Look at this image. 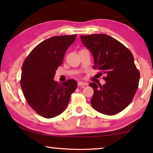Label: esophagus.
Returning <instances> with one entry per match:
<instances>
[{
    "mask_svg": "<svg viewBox=\"0 0 153 153\" xmlns=\"http://www.w3.org/2000/svg\"><path fill=\"white\" fill-rule=\"evenodd\" d=\"M77 84H78V86L87 85V83H84V82H79L78 83H77Z\"/></svg>",
    "mask_w": 153,
    "mask_h": 153,
    "instance_id": "34e87169",
    "label": "esophagus"
}]
</instances>
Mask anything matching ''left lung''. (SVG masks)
Returning a JSON list of instances; mask_svg holds the SVG:
<instances>
[{"instance_id": "1", "label": "left lung", "mask_w": 153, "mask_h": 153, "mask_svg": "<svg viewBox=\"0 0 153 153\" xmlns=\"http://www.w3.org/2000/svg\"><path fill=\"white\" fill-rule=\"evenodd\" d=\"M80 38L93 55V68L106 75L104 85L89 83L94 89L91 106L104 114L120 112L131 103L138 88L140 74L134 56L128 48L110 35H81Z\"/></svg>"}]
</instances>
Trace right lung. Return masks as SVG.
Listing matches in <instances>:
<instances>
[{"mask_svg":"<svg viewBox=\"0 0 153 153\" xmlns=\"http://www.w3.org/2000/svg\"><path fill=\"white\" fill-rule=\"evenodd\" d=\"M77 35L55 36L41 42L25 58L20 85L27 103L39 114L52 118L62 113L76 91V80L60 84L53 79L66 51Z\"/></svg>","mask_w":153,"mask_h":153,"instance_id":"add662e5","label":"right lung"}]
</instances>
